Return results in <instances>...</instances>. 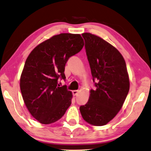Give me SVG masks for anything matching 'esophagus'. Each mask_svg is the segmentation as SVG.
Here are the masks:
<instances>
[{"instance_id":"34e87169","label":"esophagus","mask_w":151,"mask_h":151,"mask_svg":"<svg viewBox=\"0 0 151 151\" xmlns=\"http://www.w3.org/2000/svg\"><path fill=\"white\" fill-rule=\"evenodd\" d=\"M78 93V90H74V91H73V96H76Z\"/></svg>"}]
</instances>
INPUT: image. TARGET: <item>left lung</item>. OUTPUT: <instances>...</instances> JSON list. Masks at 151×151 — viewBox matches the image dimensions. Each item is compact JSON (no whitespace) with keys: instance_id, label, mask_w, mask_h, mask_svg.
<instances>
[{"instance_id":"obj_1","label":"left lung","mask_w":151,"mask_h":151,"mask_svg":"<svg viewBox=\"0 0 151 151\" xmlns=\"http://www.w3.org/2000/svg\"><path fill=\"white\" fill-rule=\"evenodd\" d=\"M82 37L96 89H91L88 102L81 106L80 112L87 123L102 126L116 115L127 97V67L122 55L104 39L90 33Z\"/></svg>"}]
</instances>
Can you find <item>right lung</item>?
I'll return each instance as SVG.
<instances>
[{
    "mask_svg": "<svg viewBox=\"0 0 151 151\" xmlns=\"http://www.w3.org/2000/svg\"><path fill=\"white\" fill-rule=\"evenodd\" d=\"M84 45L80 35L62 33L37 46L28 55L20 78V89L27 109L42 124H51L62 117L71 104L72 92L65 81V66L71 56Z\"/></svg>",
    "mask_w": 151,
    "mask_h": 151,
    "instance_id": "1",
    "label": "right lung"
}]
</instances>
